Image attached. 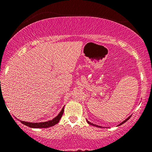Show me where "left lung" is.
Returning a JSON list of instances; mask_svg holds the SVG:
<instances>
[{"label": "left lung", "mask_w": 152, "mask_h": 152, "mask_svg": "<svg viewBox=\"0 0 152 152\" xmlns=\"http://www.w3.org/2000/svg\"><path fill=\"white\" fill-rule=\"evenodd\" d=\"M130 117H131V116H129V117H128V118H126V119H125V120H124V121L123 122H121V124H118V126H120V125L123 124H124V123H125V122H126V121H128V120H129V118H130ZM87 122H88V124H91V125H92V126H96V127H100V128H101V126H98V125H96V124H94L91 123V122H89V121H88V120H87Z\"/></svg>", "instance_id": "8db88e82"}]
</instances>
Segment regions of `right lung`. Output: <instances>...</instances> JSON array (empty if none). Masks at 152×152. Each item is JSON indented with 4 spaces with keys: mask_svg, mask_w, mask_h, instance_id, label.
Here are the masks:
<instances>
[{
    "mask_svg": "<svg viewBox=\"0 0 152 152\" xmlns=\"http://www.w3.org/2000/svg\"><path fill=\"white\" fill-rule=\"evenodd\" d=\"M64 107H63L61 111H60V113L57 115V116H56L55 118H53L52 120H50L48 121H45V122H38V123H32V122H27V121H20L23 124L26 125V126L31 127V128H48V127L53 126L54 125H56V124H58L59 121H60L61 118L62 117V115L64 114Z\"/></svg>",
    "mask_w": 152,
    "mask_h": 152,
    "instance_id": "add662e5",
    "label": "right lung"
}]
</instances>
